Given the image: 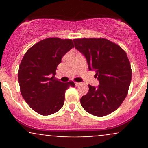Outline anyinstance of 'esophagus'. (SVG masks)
<instances>
[{
	"label": "esophagus",
	"mask_w": 148,
	"mask_h": 148,
	"mask_svg": "<svg viewBox=\"0 0 148 148\" xmlns=\"http://www.w3.org/2000/svg\"><path fill=\"white\" fill-rule=\"evenodd\" d=\"M74 84H75L76 86H79V85L81 84V83H79V82H75L74 83Z\"/></svg>",
	"instance_id": "obj_1"
}]
</instances>
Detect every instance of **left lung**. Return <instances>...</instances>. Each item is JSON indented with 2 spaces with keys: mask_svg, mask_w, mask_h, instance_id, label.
<instances>
[{
  "mask_svg": "<svg viewBox=\"0 0 148 148\" xmlns=\"http://www.w3.org/2000/svg\"><path fill=\"white\" fill-rule=\"evenodd\" d=\"M73 41L99 81L97 88L88 85V92L80 99L81 106L95 116L110 114L121 105L130 88L132 72L126 52L104 38L84 37Z\"/></svg>",
  "mask_w": 148,
  "mask_h": 148,
  "instance_id": "obj_1",
  "label": "left lung"
}]
</instances>
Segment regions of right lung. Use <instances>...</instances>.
Returning <instances> with one entry per match:
<instances>
[{
  "instance_id": "add662e5",
  "label": "right lung",
  "mask_w": 148,
  "mask_h": 148,
  "mask_svg": "<svg viewBox=\"0 0 148 148\" xmlns=\"http://www.w3.org/2000/svg\"><path fill=\"white\" fill-rule=\"evenodd\" d=\"M74 47L70 39L49 37L27 51L18 72L21 95L32 109L42 115L56 113L64 104V93L73 81L62 83L55 77L61 59Z\"/></svg>"
}]
</instances>
